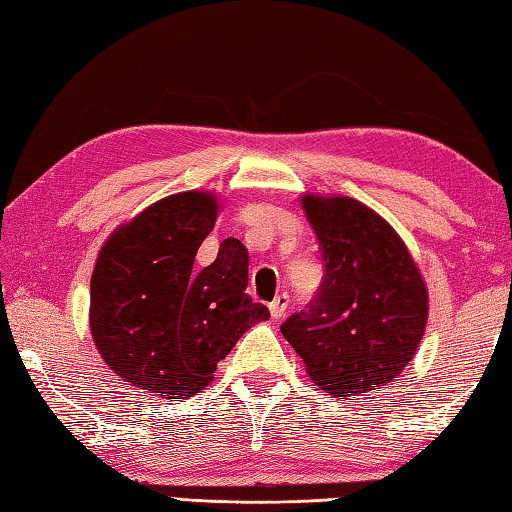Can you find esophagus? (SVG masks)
<instances>
[{"mask_svg": "<svg viewBox=\"0 0 512 512\" xmlns=\"http://www.w3.org/2000/svg\"><path fill=\"white\" fill-rule=\"evenodd\" d=\"M288 304H290V299H288V295L286 293H282V295H277L273 302L268 304V310H270V315H273V319H282L284 315H286V308H288Z\"/></svg>", "mask_w": 512, "mask_h": 512, "instance_id": "34e87169", "label": "esophagus"}]
</instances>
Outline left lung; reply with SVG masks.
Masks as SVG:
<instances>
[{
    "mask_svg": "<svg viewBox=\"0 0 512 512\" xmlns=\"http://www.w3.org/2000/svg\"><path fill=\"white\" fill-rule=\"evenodd\" d=\"M302 208L322 250L324 282L282 333L326 393L346 399L386 386L424 337V277L397 230L366 204L304 195Z\"/></svg>",
    "mask_w": 512,
    "mask_h": 512,
    "instance_id": "8db88e82",
    "label": "left lung"
}]
</instances>
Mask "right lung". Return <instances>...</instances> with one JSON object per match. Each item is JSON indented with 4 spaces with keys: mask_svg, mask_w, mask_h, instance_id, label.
Wrapping results in <instances>:
<instances>
[{
    "mask_svg": "<svg viewBox=\"0 0 512 512\" xmlns=\"http://www.w3.org/2000/svg\"><path fill=\"white\" fill-rule=\"evenodd\" d=\"M208 190L168 195L115 228L90 277V333L115 375L170 402L213 382L217 362L270 317L246 295L248 250L224 239L215 262L195 255L215 226Z\"/></svg>",
    "mask_w": 512,
    "mask_h": 512,
    "instance_id": "add662e5",
    "label": "right lung"
}]
</instances>
